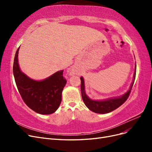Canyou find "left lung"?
I'll list each match as a JSON object with an SVG mask.
<instances>
[{
	"instance_id": "8db88e82",
	"label": "left lung",
	"mask_w": 152,
	"mask_h": 152,
	"mask_svg": "<svg viewBox=\"0 0 152 152\" xmlns=\"http://www.w3.org/2000/svg\"><path fill=\"white\" fill-rule=\"evenodd\" d=\"M136 77V71L134 75V79ZM81 80V93H82V98L83 99L84 104L86 105V107L88 108L92 112L97 113H107L111 112L113 110L117 109L126 102L127 98L129 96L131 93V91L132 87L134 84V80H133L130 89L127 91L125 94L122 96L121 97L117 98H112L104 101H94L89 99L86 94L85 92V87H84V81L83 77H80Z\"/></svg>"
}]
</instances>
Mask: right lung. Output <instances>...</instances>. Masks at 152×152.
<instances>
[{
  "label": "right lung",
  "mask_w": 152,
  "mask_h": 152,
  "mask_svg": "<svg viewBox=\"0 0 152 152\" xmlns=\"http://www.w3.org/2000/svg\"><path fill=\"white\" fill-rule=\"evenodd\" d=\"M16 50L13 64V74L18 91L25 103L39 114L49 115L55 112L61 102V93L66 80L63 77V70L42 81L30 79L20 69L18 52Z\"/></svg>",
  "instance_id": "add662e5"
}]
</instances>
